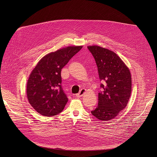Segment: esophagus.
<instances>
[{"mask_svg":"<svg viewBox=\"0 0 157 157\" xmlns=\"http://www.w3.org/2000/svg\"><path fill=\"white\" fill-rule=\"evenodd\" d=\"M86 91V90L85 89H81V91H79V93H78V94L76 95V97H78V98H80V97L82 96L85 94Z\"/></svg>","mask_w":157,"mask_h":157,"instance_id":"34e87169","label":"esophagus"}]
</instances>
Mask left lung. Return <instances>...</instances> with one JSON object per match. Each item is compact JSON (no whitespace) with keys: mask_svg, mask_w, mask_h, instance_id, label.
Listing matches in <instances>:
<instances>
[{"mask_svg":"<svg viewBox=\"0 0 157 157\" xmlns=\"http://www.w3.org/2000/svg\"><path fill=\"white\" fill-rule=\"evenodd\" d=\"M96 61L102 89L98 94V105L91 114L100 121L116 117L126 106L132 91L128 68L114 52L99 46H89Z\"/></svg>","mask_w":157,"mask_h":157,"instance_id":"8db88e82","label":"left lung"}]
</instances>
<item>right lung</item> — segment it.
<instances>
[{
    "label": "right lung",
    "mask_w": 157,
    "mask_h": 157,
    "mask_svg": "<svg viewBox=\"0 0 157 157\" xmlns=\"http://www.w3.org/2000/svg\"><path fill=\"white\" fill-rule=\"evenodd\" d=\"M82 48L68 47L50 53L32 71L27 85V98L41 115L54 116L64 109L68 99L61 86V69Z\"/></svg>",
    "instance_id": "right-lung-1"
}]
</instances>
